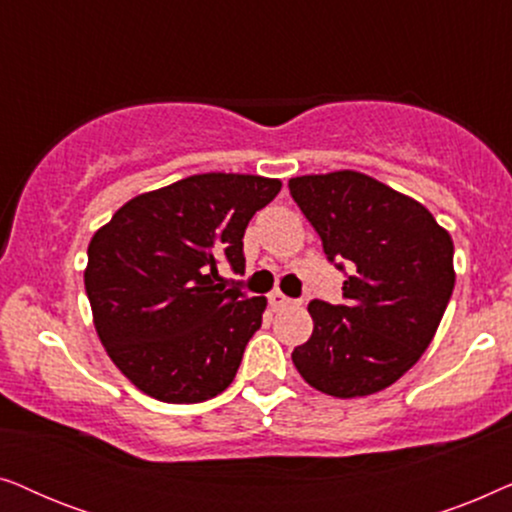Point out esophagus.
Here are the masks:
<instances>
[{
    "label": "esophagus",
    "instance_id": "1",
    "mask_svg": "<svg viewBox=\"0 0 512 512\" xmlns=\"http://www.w3.org/2000/svg\"><path fill=\"white\" fill-rule=\"evenodd\" d=\"M268 298H270V305L275 307V310H279V307H286V305H291V303H293V300H291V298H286L282 291H272Z\"/></svg>",
    "mask_w": 512,
    "mask_h": 512
}]
</instances>
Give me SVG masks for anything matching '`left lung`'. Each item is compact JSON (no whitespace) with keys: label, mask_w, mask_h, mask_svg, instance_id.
<instances>
[{"label":"left lung","mask_w":512,"mask_h":512,"mask_svg":"<svg viewBox=\"0 0 512 512\" xmlns=\"http://www.w3.org/2000/svg\"><path fill=\"white\" fill-rule=\"evenodd\" d=\"M289 191L326 256L352 270L345 305H307L314 328L293 366L321 394H377L438 331L454 289L452 237L422 202L356 170L293 177Z\"/></svg>","instance_id":"1"}]
</instances>
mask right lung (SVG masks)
<instances>
[{"mask_svg":"<svg viewBox=\"0 0 512 512\" xmlns=\"http://www.w3.org/2000/svg\"><path fill=\"white\" fill-rule=\"evenodd\" d=\"M279 188L258 174H193L97 228L83 270L97 338L146 396L202 403L235 380L268 300L214 284L216 263L242 275L244 230Z\"/></svg>","mask_w":512,"mask_h":512,"instance_id":"add662e5","label":"right lung"}]
</instances>
